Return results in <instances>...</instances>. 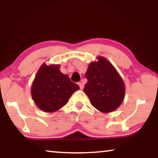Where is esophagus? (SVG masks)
Here are the masks:
<instances>
[{
	"mask_svg": "<svg viewBox=\"0 0 158 158\" xmlns=\"http://www.w3.org/2000/svg\"><path fill=\"white\" fill-rule=\"evenodd\" d=\"M78 85H79L80 89H84V84H82V82H79V83H78Z\"/></svg>",
	"mask_w": 158,
	"mask_h": 158,
	"instance_id": "obj_1",
	"label": "esophagus"
}]
</instances>
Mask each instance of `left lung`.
I'll return each mask as SVG.
<instances>
[{
    "instance_id": "obj_1",
    "label": "left lung",
    "mask_w": 158,
    "mask_h": 158,
    "mask_svg": "<svg viewBox=\"0 0 158 158\" xmlns=\"http://www.w3.org/2000/svg\"><path fill=\"white\" fill-rule=\"evenodd\" d=\"M88 81L84 90L92 105L109 113L121 105L125 95L124 83L114 66L103 57L90 63L85 74Z\"/></svg>"
}]
</instances>
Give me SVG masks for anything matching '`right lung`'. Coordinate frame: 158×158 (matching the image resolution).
Instances as JSON below:
<instances>
[{
    "mask_svg": "<svg viewBox=\"0 0 158 158\" xmlns=\"http://www.w3.org/2000/svg\"><path fill=\"white\" fill-rule=\"evenodd\" d=\"M59 68L58 65H42L32 85V98L44 111L51 113L62 108L73 93L79 89V85L60 73Z\"/></svg>",
    "mask_w": 158,
    "mask_h": 158,
    "instance_id": "right-lung-1",
    "label": "right lung"
}]
</instances>
